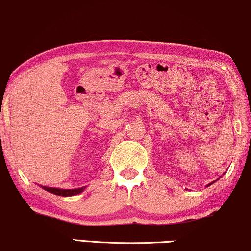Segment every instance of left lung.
<instances>
[{"instance_id": "1", "label": "left lung", "mask_w": 251, "mask_h": 251, "mask_svg": "<svg viewBox=\"0 0 251 251\" xmlns=\"http://www.w3.org/2000/svg\"><path fill=\"white\" fill-rule=\"evenodd\" d=\"M210 184H211V183H210ZM210 184H209V185H210Z\"/></svg>"}]
</instances>
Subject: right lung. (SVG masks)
<instances>
[{
    "label": "right lung",
    "mask_w": 251,
    "mask_h": 251,
    "mask_svg": "<svg viewBox=\"0 0 251 251\" xmlns=\"http://www.w3.org/2000/svg\"><path fill=\"white\" fill-rule=\"evenodd\" d=\"M41 188H44L45 190L50 191L51 194L57 195V196H63V197L74 196V195L82 193L84 190V188H78V189H57V188H48V187H44V185H41Z\"/></svg>",
    "instance_id": "add662e5"
}]
</instances>
